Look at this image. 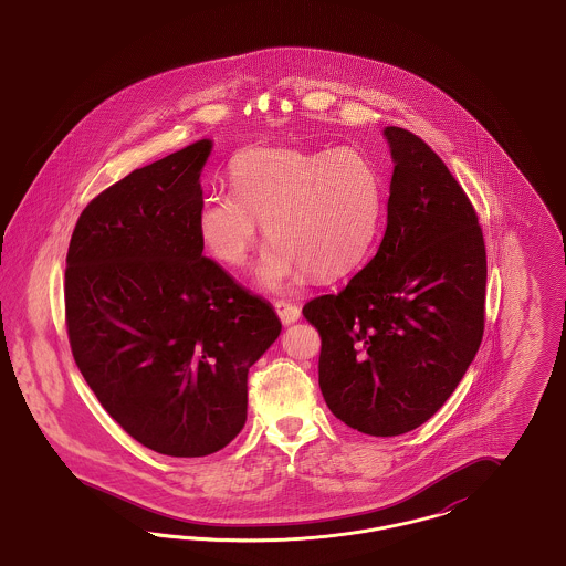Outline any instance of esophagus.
Wrapping results in <instances>:
<instances>
[{
    "label": "esophagus",
    "instance_id": "34e87169",
    "mask_svg": "<svg viewBox=\"0 0 566 566\" xmlns=\"http://www.w3.org/2000/svg\"><path fill=\"white\" fill-rule=\"evenodd\" d=\"M273 307H275V314L280 316V321L284 324L296 323L301 318V310L296 307L295 303H289V301H273Z\"/></svg>",
    "mask_w": 566,
    "mask_h": 566
}]
</instances>
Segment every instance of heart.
Returning <instances> with one entry per match:
<instances>
[{
    "label": "heart",
    "instance_id": "b5f03b06",
    "mask_svg": "<svg viewBox=\"0 0 566 566\" xmlns=\"http://www.w3.org/2000/svg\"><path fill=\"white\" fill-rule=\"evenodd\" d=\"M229 176L233 190H212L199 203V240L220 263L240 268L265 220L271 243L259 273L273 291L291 289L305 271L335 277L354 270L376 242L384 187L356 148H250Z\"/></svg>",
    "mask_w": 566,
    "mask_h": 566
}]
</instances>
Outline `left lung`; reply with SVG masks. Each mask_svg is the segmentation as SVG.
Instances as JSON below:
<instances>
[{"label":"left lung","mask_w":566,"mask_h":566,"mask_svg":"<svg viewBox=\"0 0 566 566\" xmlns=\"http://www.w3.org/2000/svg\"><path fill=\"white\" fill-rule=\"evenodd\" d=\"M395 171L376 256L303 305L318 384L350 429L395 437L450 399L484 337L485 245L473 203L418 135L386 127Z\"/></svg>","instance_id":"left-lung-1"}]
</instances>
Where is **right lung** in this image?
Listing matches in <instances>:
<instances>
[{"label":"right lung","instance_id":"1","mask_svg":"<svg viewBox=\"0 0 566 566\" xmlns=\"http://www.w3.org/2000/svg\"><path fill=\"white\" fill-rule=\"evenodd\" d=\"M210 150L199 139L99 192L67 248L74 360L125 432L165 457H208L238 437L248 371L282 331L268 301L201 254Z\"/></svg>","mask_w":566,"mask_h":566}]
</instances>
